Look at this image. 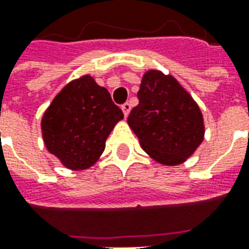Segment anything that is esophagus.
Returning a JSON list of instances; mask_svg holds the SVG:
<instances>
[{
	"label": "esophagus",
	"mask_w": 249,
	"mask_h": 249,
	"mask_svg": "<svg viewBox=\"0 0 249 249\" xmlns=\"http://www.w3.org/2000/svg\"><path fill=\"white\" fill-rule=\"evenodd\" d=\"M121 109H123V112H124L125 117H128V114L130 112V104L129 103H125L121 105Z\"/></svg>",
	"instance_id": "34e87169"
}]
</instances>
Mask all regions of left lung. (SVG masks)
<instances>
[{
	"label": "left lung",
	"mask_w": 249,
	"mask_h": 249,
	"mask_svg": "<svg viewBox=\"0 0 249 249\" xmlns=\"http://www.w3.org/2000/svg\"><path fill=\"white\" fill-rule=\"evenodd\" d=\"M139 105L128 117L142 149L162 165H178L203 142L205 126L192 96L171 74L144 73L137 93Z\"/></svg>",
	"instance_id": "8db88e82"
}]
</instances>
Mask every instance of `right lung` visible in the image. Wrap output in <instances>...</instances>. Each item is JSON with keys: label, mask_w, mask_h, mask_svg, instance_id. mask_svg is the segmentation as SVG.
I'll return each mask as SVG.
<instances>
[{"label": "right lung", "mask_w": 249, "mask_h": 249, "mask_svg": "<svg viewBox=\"0 0 249 249\" xmlns=\"http://www.w3.org/2000/svg\"><path fill=\"white\" fill-rule=\"evenodd\" d=\"M123 119L108 90L85 74L53 98L41 120L42 139L64 167L82 171L97 162L108 136Z\"/></svg>", "instance_id": "add662e5"}]
</instances>
